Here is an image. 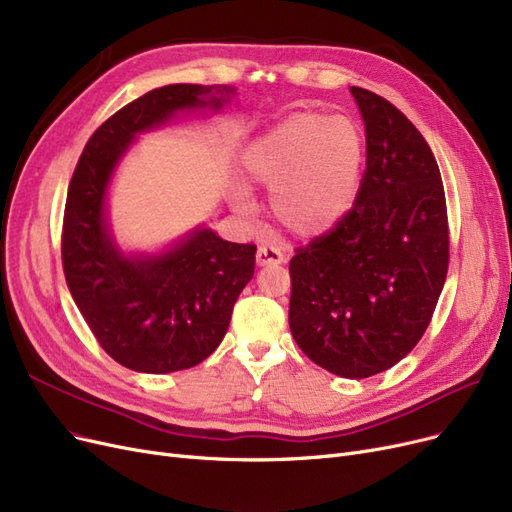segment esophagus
<instances>
[{
  "label": "esophagus",
  "instance_id": "34e87169",
  "mask_svg": "<svg viewBox=\"0 0 512 512\" xmlns=\"http://www.w3.org/2000/svg\"><path fill=\"white\" fill-rule=\"evenodd\" d=\"M282 261H285V255L276 246L263 244L257 249V266H278Z\"/></svg>",
  "mask_w": 512,
  "mask_h": 512
}]
</instances>
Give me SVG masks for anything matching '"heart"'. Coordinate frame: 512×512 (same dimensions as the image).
<instances>
[{"mask_svg": "<svg viewBox=\"0 0 512 512\" xmlns=\"http://www.w3.org/2000/svg\"><path fill=\"white\" fill-rule=\"evenodd\" d=\"M365 160L354 120L295 111L244 151V173L272 189V213L295 236H318L346 215Z\"/></svg>", "mask_w": 512, "mask_h": 512, "instance_id": "b5f03b06", "label": "heart"}]
</instances>
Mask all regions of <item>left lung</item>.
Segmentation results:
<instances>
[{
    "label": "left lung",
    "mask_w": 512,
    "mask_h": 512,
    "mask_svg": "<svg viewBox=\"0 0 512 512\" xmlns=\"http://www.w3.org/2000/svg\"><path fill=\"white\" fill-rule=\"evenodd\" d=\"M367 132L356 200L289 263L293 339L335 375L371 377L420 342L449 268L441 170L401 109L352 86Z\"/></svg>",
    "instance_id": "obj_1"
}]
</instances>
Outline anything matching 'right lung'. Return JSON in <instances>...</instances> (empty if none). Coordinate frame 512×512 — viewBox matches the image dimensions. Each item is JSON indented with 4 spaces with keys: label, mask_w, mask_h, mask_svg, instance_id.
<instances>
[{
    "label": "right lung",
    "mask_w": 512,
    "mask_h": 512,
    "mask_svg": "<svg viewBox=\"0 0 512 512\" xmlns=\"http://www.w3.org/2000/svg\"><path fill=\"white\" fill-rule=\"evenodd\" d=\"M213 92L227 97L234 88L170 84L124 105L92 132L69 181L61 234L67 287L99 346L132 371H181L211 356L255 272V244L227 242L211 230L164 255L128 259L105 227L107 181L132 137L179 109H219Z\"/></svg>",
    "instance_id": "right-lung-1"
}]
</instances>
